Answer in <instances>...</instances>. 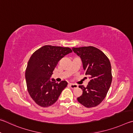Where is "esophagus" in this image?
<instances>
[{
	"mask_svg": "<svg viewBox=\"0 0 133 133\" xmlns=\"http://www.w3.org/2000/svg\"><path fill=\"white\" fill-rule=\"evenodd\" d=\"M69 87H70L72 89H75V88H78V86L76 84H74V83H70V84H69Z\"/></svg>",
	"mask_w": 133,
	"mask_h": 133,
	"instance_id": "1",
	"label": "esophagus"
}]
</instances>
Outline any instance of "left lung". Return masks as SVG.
<instances>
[{
    "label": "left lung",
    "instance_id": "left-lung-1",
    "mask_svg": "<svg viewBox=\"0 0 133 133\" xmlns=\"http://www.w3.org/2000/svg\"><path fill=\"white\" fill-rule=\"evenodd\" d=\"M72 50L81 58L85 75L90 79L86 88L79 86L83 92L78 101L88 108L99 105L106 96L112 81L110 61L102 51L92 46L73 47Z\"/></svg>",
    "mask_w": 133,
    "mask_h": 133
}]
</instances>
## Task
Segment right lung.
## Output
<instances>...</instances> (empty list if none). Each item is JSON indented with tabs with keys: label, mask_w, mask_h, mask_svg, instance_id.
Here are the masks:
<instances>
[{
	"label": "right lung",
	"mask_w": 133,
	"mask_h": 133,
	"mask_svg": "<svg viewBox=\"0 0 133 133\" xmlns=\"http://www.w3.org/2000/svg\"><path fill=\"white\" fill-rule=\"evenodd\" d=\"M72 52L68 47L44 45L31 56L25 77L28 92L38 105L44 108L51 106L66 87V81H62L58 83L50 78L58 61Z\"/></svg>",
	"instance_id": "right-lung-1"
}]
</instances>
